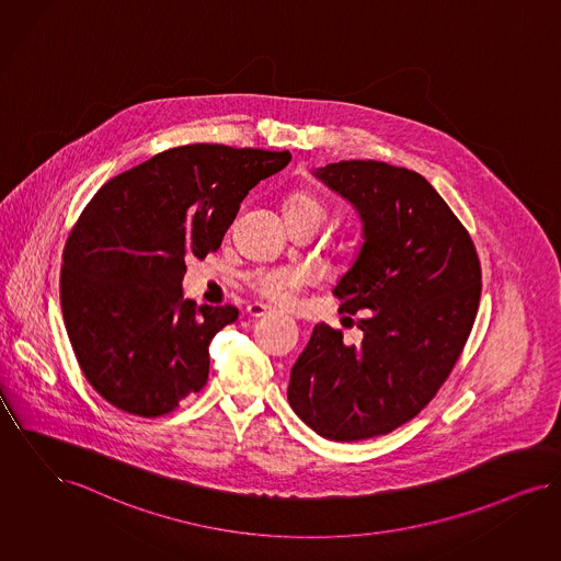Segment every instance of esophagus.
Segmentation results:
<instances>
[{"label":"esophagus","instance_id":"34e87169","mask_svg":"<svg viewBox=\"0 0 561 561\" xmlns=\"http://www.w3.org/2000/svg\"><path fill=\"white\" fill-rule=\"evenodd\" d=\"M271 306H266V304H257V301H253V304H250L248 306V313L250 316H253V318H262V316H268V313H272Z\"/></svg>","mask_w":561,"mask_h":561}]
</instances>
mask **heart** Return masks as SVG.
<instances>
[{
	"instance_id": "obj_1",
	"label": "heart",
	"mask_w": 561,
	"mask_h": 561,
	"mask_svg": "<svg viewBox=\"0 0 561 561\" xmlns=\"http://www.w3.org/2000/svg\"><path fill=\"white\" fill-rule=\"evenodd\" d=\"M289 216H306L318 222H324L327 206L313 193L297 191L287 202V218ZM248 283L257 295L272 301H283L290 290L301 283V272L295 268H262V271L251 272Z\"/></svg>"
}]
</instances>
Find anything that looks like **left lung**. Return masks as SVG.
<instances>
[{
    "mask_svg": "<svg viewBox=\"0 0 561 561\" xmlns=\"http://www.w3.org/2000/svg\"><path fill=\"white\" fill-rule=\"evenodd\" d=\"M313 176L362 220L364 243L332 289L339 311L357 316L362 341L316 324L287 397L324 438L387 435L420 414L456 366L482 289L477 248L414 170L350 160Z\"/></svg>",
    "mask_w": 561,
    "mask_h": 561,
    "instance_id": "8db88e82",
    "label": "left lung"
}]
</instances>
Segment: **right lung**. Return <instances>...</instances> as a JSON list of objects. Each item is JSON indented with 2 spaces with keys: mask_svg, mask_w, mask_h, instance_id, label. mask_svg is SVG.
Returning a JSON list of instances; mask_svg holds the SVG:
<instances>
[{
  "mask_svg": "<svg viewBox=\"0 0 561 561\" xmlns=\"http://www.w3.org/2000/svg\"><path fill=\"white\" fill-rule=\"evenodd\" d=\"M289 156L172 147L87 204L64 248L60 301L77 362L107 403L158 417L204 389L209 343L239 310L185 299V260L218 250L245 195Z\"/></svg>",
  "mask_w": 561,
  "mask_h": 561,
  "instance_id": "1",
  "label": "right lung"
}]
</instances>
